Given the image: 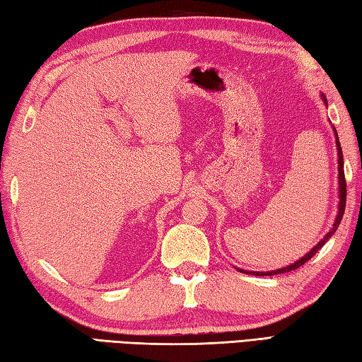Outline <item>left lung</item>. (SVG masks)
I'll return each instance as SVG.
<instances>
[{"label": "left lung", "instance_id": "obj_1", "mask_svg": "<svg viewBox=\"0 0 362 362\" xmlns=\"http://www.w3.org/2000/svg\"><path fill=\"white\" fill-rule=\"evenodd\" d=\"M322 98H324V103L327 104V99L325 96L322 95ZM334 129V127H333ZM334 135H336V146H337V163H339V211H337V216H336V221L332 227V230L324 236V240H320L314 247L306 253L305 257H302L300 259H297L294 264H289L286 267H281V269H276V271H271V272H247V271H243V269H238V271H241L244 274H255V275H276V274H284V272H291V271H296V269H298L300 266H303L306 261L311 259L316 253L319 252V249L324 247V244L329 240L334 235V232L337 230V227H339L341 221H342V216H344V211H345V201H347V183H345V175H344V157H342V149H341V143H339V138H337V134H336V129H334Z\"/></svg>", "mask_w": 362, "mask_h": 362}]
</instances>
